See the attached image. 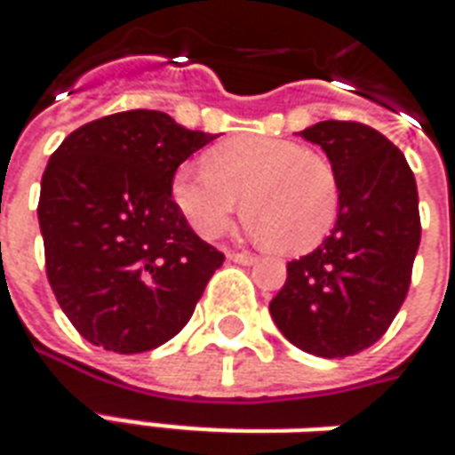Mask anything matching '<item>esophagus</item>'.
Wrapping results in <instances>:
<instances>
[{"mask_svg": "<svg viewBox=\"0 0 455 455\" xmlns=\"http://www.w3.org/2000/svg\"><path fill=\"white\" fill-rule=\"evenodd\" d=\"M228 260H234L238 266H256L258 258L251 253H228Z\"/></svg>", "mask_w": 455, "mask_h": 455, "instance_id": "1", "label": "esophagus"}]
</instances>
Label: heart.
<instances>
[{
	"label": "heart",
	"instance_id": "heart-1",
	"mask_svg": "<svg viewBox=\"0 0 455 455\" xmlns=\"http://www.w3.org/2000/svg\"><path fill=\"white\" fill-rule=\"evenodd\" d=\"M170 197L202 238L221 236L241 209L251 234L267 246L299 256L334 228L341 185L334 165L302 143L241 136L207 153V168L182 165Z\"/></svg>",
	"mask_w": 455,
	"mask_h": 455
}]
</instances>
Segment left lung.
I'll return each mask as SVG.
<instances>
[{"instance_id":"8db88e82","label":"left lung","mask_w":455,"mask_h":455,"mask_svg":"<svg viewBox=\"0 0 455 455\" xmlns=\"http://www.w3.org/2000/svg\"><path fill=\"white\" fill-rule=\"evenodd\" d=\"M322 146L341 185V207L322 246L287 263L270 316L287 341L322 358L361 353L400 312L421 238L419 195L397 146L358 121L299 131Z\"/></svg>"}]
</instances>
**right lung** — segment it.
<instances>
[{
  "instance_id": "right-lung-1",
  "label": "right lung",
  "mask_w": 455,
  "mask_h": 455,
  "mask_svg": "<svg viewBox=\"0 0 455 455\" xmlns=\"http://www.w3.org/2000/svg\"><path fill=\"white\" fill-rule=\"evenodd\" d=\"M214 139L165 112L131 109L80 126L48 160L38 199L45 273L94 346L143 353L170 341L224 263L170 197L180 163Z\"/></svg>"
}]
</instances>
